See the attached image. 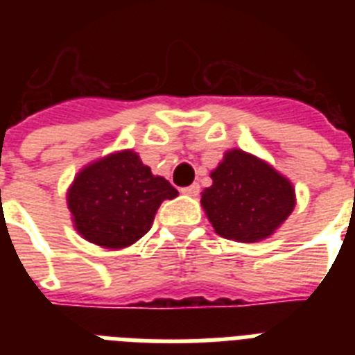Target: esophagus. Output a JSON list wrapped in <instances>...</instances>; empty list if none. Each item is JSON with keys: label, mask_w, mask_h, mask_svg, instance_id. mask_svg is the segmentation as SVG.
Listing matches in <instances>:
<instances>
[{"label": "esophagus", "mask_w": 355, "mask_h": 355, "mask_svg": "<svg viewBox=\"0 0 355 355\" xmlns=\"http://www.w3.org/2000/svg\"><path fill=\"white\" fill-rule=\"evenodd\" d=\"M199 191H200L199 184H191V186H188V188H182V193L189 195V197H197Z\"/></svg>", "instance_id": "34e87169"}]
</instances>
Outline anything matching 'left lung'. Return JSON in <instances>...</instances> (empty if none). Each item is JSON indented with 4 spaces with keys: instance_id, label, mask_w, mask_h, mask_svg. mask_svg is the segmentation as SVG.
<instances>
[{
    "instance_id": "1",
    "label": "left lung",
    "mask_w": 355,
    "mask_h": 355,
    "mask_svg": "<svg viewBox=\"0 0 355 355\" xmlns=\"http://www.w3.org/2000/svg\"><path fill=\"white\" fill-rule=\"evenodd\" d=\"M210 177L211 186L200 193V205L216 234L225 239L263 241L297 205L291 180L269 162L241 149L227 150Z\"/></svg>"
}]
</instances>
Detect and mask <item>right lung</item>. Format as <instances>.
Returning <instances> with one entry per match:
<instances>
[{
	"label": "right lung",
	"mask_w": 355,
	"mask_h": 355,
	"mask_svg": "<svg viewBox=\"0 0 355 355\" xmlns=\"http://www.w3.org/2000/svg\"><path fill=\"white\" fill-rule=\"evenodd\" d=\"M177 195L136 150L123 149L86 164L68 188L66 202L83 239L116 250L149 232L162 202Z\"/></svg>",
	"instance_id": "1"
}]
</instances>
